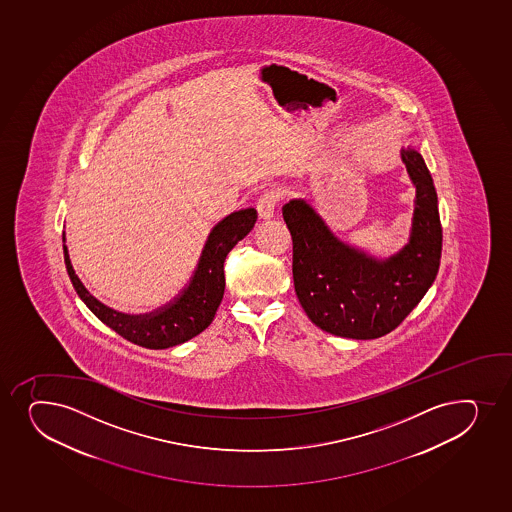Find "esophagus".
<instances>
[{
    "label": "esophagus",
    "mask_w": 512,
    "mask_h": 512,
    "mask_svg": "<svg viewBox=\"0 0 512 512\" xmlns=\"http://www.w3.org/2000/svg\"><path fill=\"white\" fill-rule=\"evenodd\" d=\"M277 201H279V194L274 193V191H267V193L260 196L259 203H257V215H259V220L267 221L274 216Z\"/></svg>",
    "instance_id": "34e87169"
}]
</instances>
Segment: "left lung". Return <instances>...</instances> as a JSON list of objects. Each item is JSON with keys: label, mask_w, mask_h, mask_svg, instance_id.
I'll return each mask as SVG.
<instances>
[{"label": "left lung", "mask_w": 512, "mask_h": 512, "mask_svg": "<svg viewBox=\"0 0 512 512\" xmlns=\"http://www.w3.org/2000/svg\"><path fill=\"white\" fill-rule=\"evenodd\" d=\"M401 159L416 187L413 225L409 242L387 259L341 242L306 199L282 208L297 299L326 333L352 340L387 335L435 282L443 242L435 184L418 150L402 149Z\"/></svg>", "instance_id": "1"}]
</instances>
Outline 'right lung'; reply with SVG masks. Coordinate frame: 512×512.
<instances>
[{
	"label": "right lung",
	"instance_id": "right-lung-1",
	"mask_svg": "<svg viewBox=\"0 0 512 512\" xmlns=\"http://www.w3.org/2000/svg\"><path fill=\"white\" fill-rule=\"evenodd\" d=\"M255 221L257 211L247 208L231 213L218 225L213 226L189 284L174 301L165 304L164 308H159L154 313H118L91 296L72 269L66 247V233L62 235L64 262L77 296L83 299V303L99 321H103L111 330H115L118 335L132 341L138 347L164 350L186 343L211 325L216 309L220 308L221 299L225 294L223 265L226 255L240 240L247 237Z\"/></svg>",
	"mask_w": 512,
	"mask_h": 512
}]
</instances>
